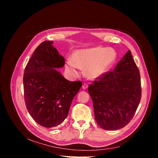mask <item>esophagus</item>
<instances>
[{
    "label": "esophagus",
    "mask_w": 158,
    "mask_h": 158,
    "mask_svg": "<svg viewBox=\"0 0 158 158\" xmlns=\"http://www.w3.org/2000/svg\"><path fill=\"white\" fill-rule=\"evenodd\" d=\"M88 84H84L82 85V88H83V89H86L88 88Z\"/></svg>",
    "instance_id": "esophagus-1"
}]
</instances>
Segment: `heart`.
<instances>
[{
	"instance_id": "1",
	"label": "heart",
	"mask_w": 158,
	"mask_h": 158,
	"mask_svg": "<svg viewBox=\"0 0 158 158\" xmlns=\"http://www.w3.org/2000/svg\"><path fill=\"white\" fill-rule=\"evenodd\" d=\"M117 52L113 49L96 47L76 51L73 59L66 61V69L72 74H78L79 69H85L86 77L95 80L106 74L117 59Z\"/></svg>"
}]
</instances>
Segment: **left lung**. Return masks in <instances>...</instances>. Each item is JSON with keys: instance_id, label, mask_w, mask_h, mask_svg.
Returning <instances> with one entry per match:
<instances>
[{"instance_id": "left-lung-1", "label": "left lung", "mask_w": 158, "mask_h": 158, "mask_svg": "<svg viewBox=\"0 0 158 158\" xmlns=\"http://www.w3.org/2000/svg\"><path fill=\"white\" fill-rule=\"evenodd\" d=\"M88 92L94 104L95 119L104 130L125 127L136 113L141 99V82L131 51L112 72L90 84Z\"/></svg>"}]
</instances>
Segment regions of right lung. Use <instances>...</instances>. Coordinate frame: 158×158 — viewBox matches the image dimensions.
I'll use <instances>...</instances> for the list:
<instances>
[{"instance_id": "obj_1", "label": "right lung", "mask_w": 158, "mask_h": 158, "mask_svg": "<svg viewBox=\"0 0 158 158\" xmlns=\"http://www.w3.org/2000/svg\"><path fill=\"white\" fill-rule=\"evenodd\" d=\"M52 44L45 41L37 47L23 78L27 111L33 120L46 128L56 127L64 121L82 86L80 81L70 82L56 69L63 67L65 60Z\"/></svg>"}]
</instances>
